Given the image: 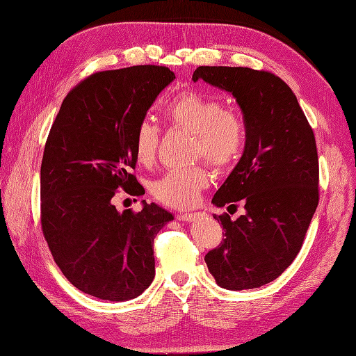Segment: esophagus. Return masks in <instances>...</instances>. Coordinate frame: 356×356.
<instances>
[{
	"mask_svg": "<svg viewBox=\"0 0 356 356\" xmlns=\"http://www.w3.org/2000/svg\"><path fill=\"white\" fill-rule=\"evenodd\" d=\"M197 212H184V213H180L177 215V220L179 221H186V222H191V221H195L197 218Z\"/></svg>",
	"mask_w": 356,
	"mask_h": 356,
	"instance_id": "1",
	"label": "esophagus"
}]
</instances>
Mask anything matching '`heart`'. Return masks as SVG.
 Segmentation results:
<instances>
[{
  "label": "heart",
  "instance_id": "heart-1",
  "mask_svg": "<svg viewBox=\"0 0 356 356\" xmlns=\"http://www.w3.org/2000/svg\"><path fill=\"white\" fill-rule=\"evenodd\" d=\"M165 116L173 127L195 135L193 157H204L211 165L225 168L241 156L245 129L241 116L224 107L220 99L188 91L172 100ZM160 132L149 120L138 123L134 135V156L141 165L156 160ZM209 183L207 170L200 165L170 170L152 183L151 191L159 202L173 208L193 207L199 193Z\"/></svg>",
  "mask_w": 356,
  "mask_h": 356
}]
</instances>
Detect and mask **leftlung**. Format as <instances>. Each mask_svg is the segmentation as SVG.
Wrapping results in <instances>:
<instances>
[{
    "label": "left lung",
    "mask_w": 356,
    "mask_h": 356,
    "mask_svg": "<svg viewBox=\"0 0 356 356\" xmlns=\"http://www.w3.org/2000/svg\"><path fill=\"white\" fill-rule=\"evenodd\" d=\"M192 80L225 90L243 112V156L213 195L215 207L245 213L221 221L224 238L205 256L216 284L225 289L259 288L276 280L301 250L318 205V157L314 132L292 90L268 71L197 67Z\"/></svg>",
    "instance_id": "8db88e82"
}]
</instances>
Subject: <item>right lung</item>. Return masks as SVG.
Segmentation results:
<instances>
[{
    "instance_id": "add662e5",
    "label": "right lung",
    "mask_w": 356,
    "mask_h": 356,
    "mask_svg": "<svg viewBox=\"0 0 356 356\" xmlns=\"http://www.w3.org/2000/svg\"><path fill=\"white\" fill-rule=\"evenodd\" d=\"M176 79L159 65L96 72L64 99L40 167V221L55 264L80 291L128 301L156 275L154 238L173 220L156 204L119 212V188L143 195L132 175L134 135L151 104Z\"/></svg>"
}]
</instances>
